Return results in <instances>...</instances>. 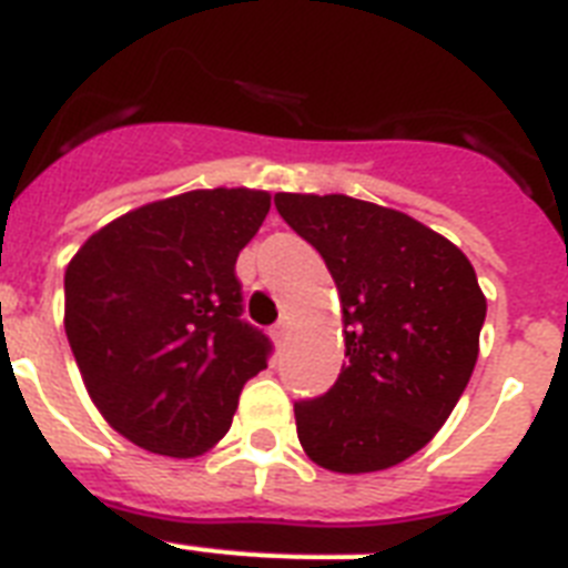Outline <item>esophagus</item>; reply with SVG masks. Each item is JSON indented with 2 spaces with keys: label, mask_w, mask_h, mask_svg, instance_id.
Instances as JSON below:
<instances>
[{
  "label": "esophagus",
  "mask_w": 568,
  "mask_h": 568,
  "mask_svg": "<svg viewBox=\"0 0 568 568\" xmlns=\"http://www.w3.org/2000/svg\"><path fill=\"white\" fill-rule=\"evenodd\" d=\"M273 336H275V339H278V342L287 339V336H290V318H281L278 325L273 327Z\"/></svg>",
  "instance_id": "obj_1"
}]
</instances>
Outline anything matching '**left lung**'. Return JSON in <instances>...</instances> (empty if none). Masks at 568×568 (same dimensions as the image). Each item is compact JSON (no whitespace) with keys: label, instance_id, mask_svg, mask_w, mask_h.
Listing matches in <instances>:
<instances>
[{"label":"left lung","instance_id":"left-lung-1","mask_svg":"<svg viewBox=\"0 0 568 568\" xmlns=\"http://www.w3.org/2000/svg\"><path fill=\"white\" fill-rule=\"evenodd\" d=\"M275 209L334 275L348 357L325 395L295 403L298 442L325 470L395 467L467 388L487 313L476 270L403 211L345 194H275Z\"/></svg>","mask_w":568,"mask_h":568}]
</instances>
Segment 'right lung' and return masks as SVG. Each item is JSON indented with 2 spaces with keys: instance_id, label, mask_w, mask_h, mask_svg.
<instances>
[{
  "instance_id": "obj_1",
  "label": "right lung",
  "mask_w": 568,
  "mask_h": 568,
  "mask_svg": "<svg viewBox=\"0 0 568 568\" xmlns=\"http://www.w3.org/2000/svg\"><path fill=\"white\" fill-rule=\"evenodd\" d=\"M270 194L211 189L126 211L65 266V336L106 424L135 447L194 458L229 433L270 339L243 322L237 255Z\"/></svg>"
}]
</instances>
